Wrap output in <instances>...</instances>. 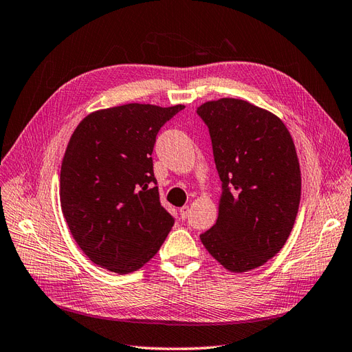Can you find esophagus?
Wrapping results in <instances>:
<instances>
[{
    "mask_svg": "<svg viewBox=\"0 0 352 352\" xmlns=\"http://www.w3.org/2000/svg\"><path fill=\"white\" fill-rule=\"evenodd\" d=\"M188 214H190V208L188 206L179 208V217H182V219H187Z\"/></svg>",
    "mask_w": 352,
    "mask_h": 352,
    "instance_id": "esophagus-1",
    "label": "esophagus"
}]
</instances>
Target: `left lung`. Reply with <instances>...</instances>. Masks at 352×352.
I'll list each match as a JSON object with an SVG mask.
<instances>
[{"label": "left lung", "instance_id": "left-lung-1", "mask_svg": "<svg viewBox=\"0 0 352 352\" xmlns=\"http://www.w3.org/2000/svg\"><path fill=\"white\" fill-rule=\"evenodd\" d=\"M209 129L221 179L217 223L204 246L233 273L265 264L283 248L300 200L294 140L276 115L239 98L197 107Z\"/></svg>", "mask_w": 352, "mask_h": 352}]
</instances>
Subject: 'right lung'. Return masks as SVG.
<instances>
[{
	"label": "right lung",
	"instance_id": "add662e5",
	"mask_svg": "<svg viewBox=\"0 0 352 352\" xmlns=\"http://www.w3.org/2000/svg\"><path fill=\"white\" fill-rule=\"evenodd\" d=\"M183 104L129 103L85 116L60 170V205L75 242L94 264L128 274L162 246L174 217L153 174L156 135Z\"/></svg>",
	"mask_w": 352,
	"mask_h": 352
}]
</instances>
